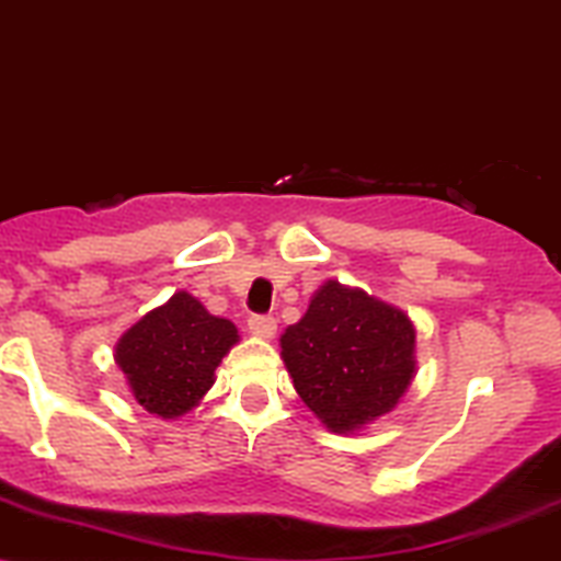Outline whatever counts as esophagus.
Instances as JSON below:
<instances>
[{
	"mask_svg": "<svg viewBox=\"0 0 561 561\" xmlns=\"http://www.w3.org/2000/svg\"><path fill=\"white\" fill-rule=\"evenodd\" d=\"M249 331L260 335V339H273L275 331H278V320L273 314H252L249 318Z\"/></svg>",
	"mask_w": 561,
	"mask_h": 561,
	"instance_id": "obj_1",
	"label": "esophagus"
}]
</instances>
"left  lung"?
I'll return each mask as SVG.
<instances>
[{"label":"left lung","instance_id":"8db88e82","mask_svg":"<svg viewBox=\"0 0 561 561\" xmlns=\"http://www.w3.org/2000/svg\"><path fill=\"white\" fill-rule=\"evenodd\" d=\"M305 404L335 433L391 412L414 375V328L399 309L328 280L280 335Z\"/></svg>","mask_w":561,"mask_h":561}]
</instances>
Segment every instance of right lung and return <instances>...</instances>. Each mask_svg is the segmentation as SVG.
<instances>
[{"mask_svg":"<svg viewBox=\"0 0 561 561\" xmlns=\"http://www.w3.org/2000/svg\"><path fill=\"white\" fill-rule=\"evenodd\" d=\"M236 341L233 322L215 318L181 291L123 333L115 359L138 404L170 420L199 404L215 383V367Z\"/></svg>","mask_w":561,"mask_h":561,"instance_id":"right-lung-1","label":"right lung"}]
</instances>
